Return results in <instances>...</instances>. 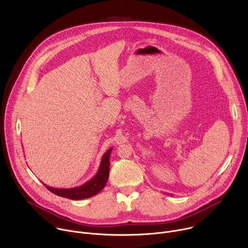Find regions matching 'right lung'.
<instances>
[{
	"mask_svg": "<svg viewBox=\"0 0 248 248\" xmlns=\"http://www.w3.org/2000/svg\"><path fill=\"white\" fill-rule=\"evenodd\" d=\"M113 148H110L106 152L101 160L99 170L93 178L85 183L84 185L73 187V188H54L44 185L51 192L56 195L65 197L73 200H80L92 197L99 193L107 184L109 179V170H110V155Z\"/></svg>",
	"mask_w": 248,
	"mask_h": 248,
	"instance_id": "obj_1",
	"label": "right lung"
}]
</instances>
